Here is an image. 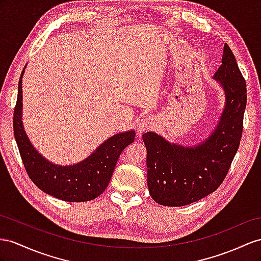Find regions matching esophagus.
Segmentation results:
<instances>
[{"label": "esophagus", "instance_id": "esophagus-1", "mask_svg": "<svg viewBox=\"0 0 261 261\" xmlns=\"http://www.w3.org/2000/svg\"><path fill=\"white\" fill-rule=\"evenodd\" d=\"M153 125H154V119L152 117H144L138 122V128H137L138 133L139 135H141V133L153 128Z\"/></svg>", "mask_w": 261, "mask_h": 261}]
</instances>
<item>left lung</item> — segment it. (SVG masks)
<instances>
[{"instance_id":"8db88e82","label":"left lung","mask_w":261,"mask_h":261,"mask_svg":"<svg viewBox=\"0 0 261 261\" xmlns=\"http://www.w3.org/2000/svg\"><path fill=\"white\" fill-rule=\"evenodd\" d=\"M214 79L222 85L226 103L217 126L204 142L183 146L154 132L142 136L149 192L160 205L184 206L202 199L219 188L229 171L242 140L247 89L227 44Z\"/></svg>"}]
</instances>
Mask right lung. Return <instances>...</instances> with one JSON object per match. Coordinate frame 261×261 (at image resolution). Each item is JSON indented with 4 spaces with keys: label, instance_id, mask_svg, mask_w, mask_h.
<instances>
[{
    "label": "right lung",
    "instance_id": "add662e5",
    "mask_svg": "<svg viewBox=\"0 0 261 261\" xmlns=\"http://www.w3.org/2000/svg\"><path fill=\"white\" fill-rule=\"evenodd\" d=\"M26 67V66H25ZM18 80L17 100L13 117V130L24 168L30 178L46 194L66 202H87L98 197L108 186L121 152L135 141L133 130L109 138L83 162L56 165L34 149L22 122V77Z\"/></svg>",
    "mask_w": 261,
    "mask_h": 261
}]
</instances>
